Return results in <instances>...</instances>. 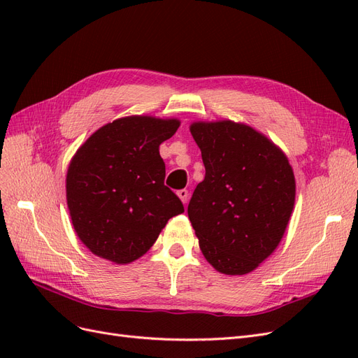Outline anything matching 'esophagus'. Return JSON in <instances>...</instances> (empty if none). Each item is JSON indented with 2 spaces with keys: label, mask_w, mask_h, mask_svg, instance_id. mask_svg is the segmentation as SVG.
I'll return each mask as SVG.
<instances>
[{
  "label": "esophagus",
  "mask_w": 358,
  "mask_h": 358,
  "mask_svg": "<svg viewBox=\"0 0 358 358\" xmlns=\"http://www.w3.org/2000/svg\"><path fill=\"white\" fill-rule=\"evenodd\" d=\"M188 191L187 189H180V191H178V197L182 200V203L187 206V203H188Z\"/></svg>",
  "instance_id": "esophagus-1"
}]
</instances>
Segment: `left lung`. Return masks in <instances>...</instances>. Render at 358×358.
<instances>
[{"label":"left lung","instance_id":"1","mask_svg":"<svg viewBox=\"0 0 358 358\" xmlns=\"http://www.w3.org/2000/svg\"><path fill=\"white\" fill-rule=\"evenodd\" d=\"M206 175L188 218L204 258L220 273H251L275 252L296 201V178L284 150L251 125L194 121Z\"/></svg>","mask_w":358,"mask_h":358}]
</instances>
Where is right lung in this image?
<instances>
[{"mask_svg": "<svg viewBox=\"0 0 358 358\" xmlns=\"http://www.w3.org/2000/svg\"><path fill=\"white\" fill-rule=\"evenodd\" d=\"M179 125L178 117H117L76 150L66 176L67 206L76 234L94 255L133 263L183 212L179 197L164 185L159 155V145Z\"/></svg>", "mask_w": 358, "mask_h": 358, "instance_id": "add662e5", "label": "right lung"}]
</instances>
